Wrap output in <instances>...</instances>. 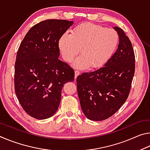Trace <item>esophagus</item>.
<instances>
[{
	"label": "esophagus",
	"mask_w": 150,
	"mask_h": 150,
	"mask_svg": "<svg viewBox=\"0 0 150 150\" xmlns=\"http://www.w3.org/2000/svg\"><path fill=\"white\" fill-rule=\"evenodd\" d=\"M80 74V72L79 71H77V70H76L75 71V78L76 79L77 77V76Z\"/></svg>",
	"instance_id": "obj_1"
}]
</instances>
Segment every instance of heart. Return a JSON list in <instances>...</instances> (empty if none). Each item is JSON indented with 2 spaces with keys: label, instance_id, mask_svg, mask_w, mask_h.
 <instances>
[{
  "label": "heart",
  "instance_id": "b5f03b06",
  "mask_svg": "<svg viewBox=\"0 0 150 150\" xmlns=\"http://www.w3.org/2000/svg\"><path fill=\"white\" fill-rule=\"evenodd\" d=\"M118 42V34L115 30L88 22L75 27L71 34H63L59 48L67 62H71L80 50L81 55L73 62L75 67L98 68L112 56Z\"/></svg>",
  "mask_w": 150,
  "mask_h": 150
}]
</instances>
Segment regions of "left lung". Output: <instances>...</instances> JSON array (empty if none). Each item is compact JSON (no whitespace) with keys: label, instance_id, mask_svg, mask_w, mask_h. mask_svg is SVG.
<instances>
[{"label":"left lung","instance_id":"left-lung-1","mask_svg":"<svg viewBox=\"0 0 150 150\" xmlns=\"http://www.w3.org/2000/svg\"><path fill=\"white\" fill-rule=\"evenodd\" d=\"M114 28L119 35L116 52L104 67L77 77L81 107L91 120H106L120 109L128 97L135 72L131 41L122 29Z\"/></svg>","mask_w":150,"mask_h":150}]
</instances>
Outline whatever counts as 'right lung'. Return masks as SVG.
Returning <instances> with one entry per match:
<instances>
[{
	"label": "right lung",
	"mask_w": 150,
	"mask_h": 150,
	"mask_svg": "<svg viewBox=\"0 0 150 150\" xmlns=\"http://www.w3.org/2000/svg\"><path fill=\"white\" fill-rule=\"evenodd\" d=\"M73 21L50 19L34 25L18 50L14 90L20 105L32 117L44 120L56 112L62 90L75 72L59 59V40Z\"/></svg>",
	"instance_id": "add662e5"
}]
</instances>
